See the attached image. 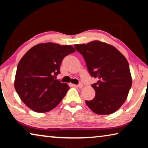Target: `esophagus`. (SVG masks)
<instances>
[{"label": "esophagus", "instance_id": "obj_1", "mask_svg": "<svg viewBox=\"0 0 148 148\" xmlns=\"http://www.w3.org/2000/svg\"><path fill=\"white\" fill-rule=\"evenodd\" d=\"M76 86L77 87H79V88H82V87H84V84H82V83H80L78 85H76Z\"/></svg>", "mask_w": 148, "mask_h": 148}]
</instances>
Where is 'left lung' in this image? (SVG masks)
Masks as SVG:
<instances>
[{
  "label": "left lung",
  "instance_id": "obj_1",
  "mask_svg": "<svg viewBox=\"0 0 148 148\" xmlns=\"http://www.w3.org/2000/svg\"><path fill=\"white\" fill-rule=\"evenodd\" d=\"M74 47L83 56L90 75L97 80L91 86L95 98L86 101L87 105L97 114L114 113L126 101L132 86L127 60L116 47L100 41Z\"/></svg>",
  "mask_w": 148,
  "mask_h": 148
}]
</instances>
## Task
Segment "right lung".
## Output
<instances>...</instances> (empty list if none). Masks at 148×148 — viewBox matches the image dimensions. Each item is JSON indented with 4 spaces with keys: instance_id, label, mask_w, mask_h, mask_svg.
Segmentation results:
<instances>
[{
    "instance_id": "add662e5",
    "label": "right lung",
    "mask_w": 148,
    "mask_h": 148,
    "mask_svg": "<svg viewBox=\"0 0 148 148\" xmlns=\"http://www.w3.org/2000/svg\"><path fill=\"white\" fill-rule=\"evenodd\" d=\"M76 50L70 45L39 44L30 49L17 64L14 87L27 107L43 113L56 108L70 87L56 79L62 60Z\"/></svg>"
}]
</instances>
